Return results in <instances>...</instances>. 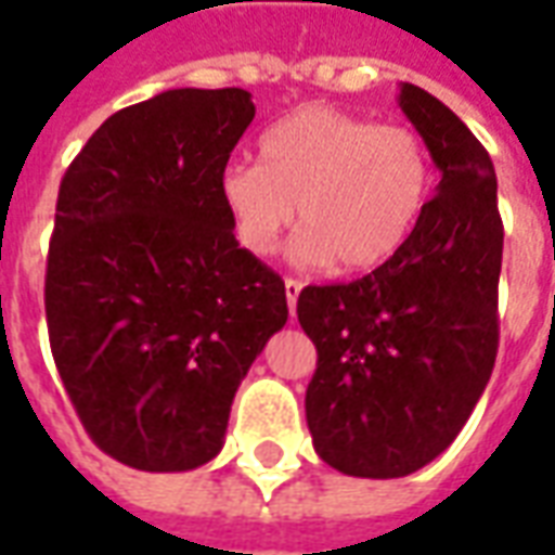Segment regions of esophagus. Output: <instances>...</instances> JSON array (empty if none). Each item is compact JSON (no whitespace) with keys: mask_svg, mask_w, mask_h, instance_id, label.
<instances>
[{"mask_svg":"<svg viewBox=\"0 0 555 555\" xmlns=\"http://www.w3.org/2000/svg\"><path fill=\"white\" fill-rule=\"evenodd\" d=\"M300 291H302V282H297V279H285V300H288L291 314H294V309H297V297H300Z\"/></svg>","mask_w":555,"mask_h":555,"instance_id":"obj_1","label":"esophagus"}]
</instances>
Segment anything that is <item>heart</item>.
Listing matches in <instances>:
<instances>
[{"instance_id": "heart-1", "label": "heart", "mask_w": 555, "mask_h": 555, "mask_svg": "<svg viewBox=\"0 0 555 555\" xmlns=\"http://www.w3.org/2000/svg\"><path fill=\"white\" fill-rule=\"evenodd\" d=\"M430 193L434 159L416 130L321 103L270 127L261 163H229L219 175V202L246 253L273 255L300 217L291 258L302 267L336 261L345 273L389 261Z\"/></svg>"}]
</instances>
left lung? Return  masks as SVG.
<instances>
[{"label": "left lung", "instance_id": "left-lung-1", "mask_svg": "<svg viewBox=\"0 0 555 555\" xmlns=\"http://www.w3.org/2000/svg\"><path fill=\"white\" fill-rule=\"evenodd\" d=\"M398 106L440 169L410 241L369 276L300 291L318 348L306 389L314 452L360 478H401L446 452L496 362L502 219L488 151L457 115L404 82Z\"/></svg>", "mask_w": 555, "mask_h": 555}]
</instances>
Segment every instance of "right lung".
I'll use <instances>...</instances> for the list:
<instances>
[{
  "label": "right lung",
  "mask_w": 555,
  "mask_h": 555,
  "mask_svg": "<svg viewBox=\"0 0 555 555\" xmlns=\"http://www.w3.org/2000/svg\"><path fill=\"white\" fill-rule=\"evenodd\" d=\"M243 89H171L109 115L67 166L47 330L82 428L145 473L217 457L231 401L288 321L285 282L241 249L219 175L253 125Z\"/></svg>",
  "instance_id": "right-lung-1"
}]
</instances>
